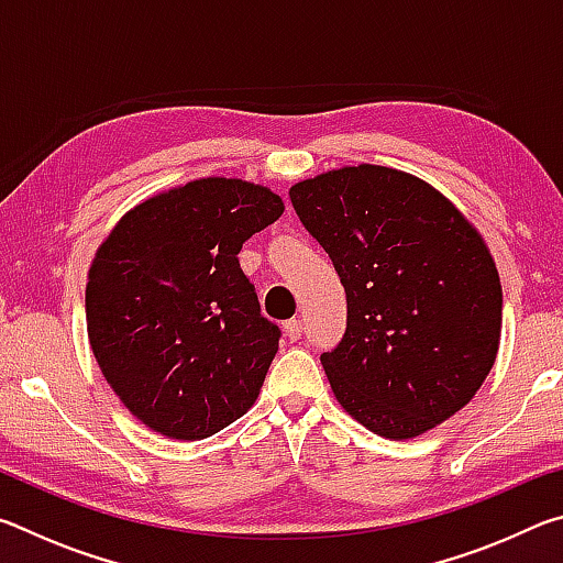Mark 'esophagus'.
Segmentation results:
<instances>
[{
  "label": "esophagus",
  "mask_w": 563,
  "mask_h": 563,
  "mask_svg": "<svg viewBox=\"0 0 563 563\" xmlns=\"http://www.w3.org/2000/svg\"><path fill=\"white\" fill-rule=\"evenodd\" d=\"M283 332H285V338H288L290 342H295V340H300V335H302V325H300V320H288L283 325Z\"/></svg>",
  "instance_id": "34e87169"
}]
</instances>
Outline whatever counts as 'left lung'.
Segmentation results:
<instances>
[{"mask_svg":"<svg viewBox=\"0 0 563 563\" xmlns=\"http://www.w3.org/2000/svg\"><path fill=\"white\" fill-rule=\"evenodd\" d=\"M347 295V330L322 352L332 395L365 430L412 440L460 412L494 367L501 283L474 223L427 180L342 166L290 186Z\"/></svg>","mask_w":563,"mask_h":563,"instance_id":"left-lung-1","label":"left lung"}]
</instances>
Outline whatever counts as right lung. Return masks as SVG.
I'll return each instance as SVG.
<instances>
[{"mask_svg":"<svg viewBox=\"0 0 563 563\" xmlns=\"http://www.w3.org/2000/svg\"><path fill=\"white\" fill-rule=\"evenodd\" d=\"M285 203L268 186L208 176L148 196L93 253L87 332L121 405L168 440H206L261 395L280 330L238 265Z\"/></svg>","mask_w":563,"mask_h":563,"instance_id":"right-lung-1","label":"right lung"}]
</instances>
